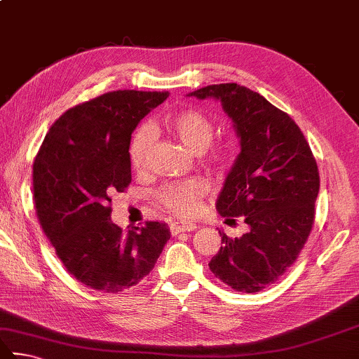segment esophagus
I'll return each instance as SVG.
<instances>
[{"instance_id": "1", "label": "esophagus", "mask_w": 359, "mask_h": 359, "mask_svg": "<svg viewBox=\"0 0 359 359\" xmlns=\"http://www.w3.org/2000/svg\"><path fill=\"white\" fill-rule=\"evenodd\" d=\"M196 229V224L193 223H180V221H175V223L169 224V231H171L172 236H177L180 232H187V231H194Z\"/></svg>"}]
</instances>
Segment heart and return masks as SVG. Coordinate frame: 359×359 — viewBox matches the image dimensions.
Instances as JSON below:
<instances>
[{"label":"heart","instance_id":"1","mask_svg":"<svg viewBox=\"0 0 359 359\" xmlns=\"http://www.w3.org/2000/svg\"><path fill=\"white\" fill-rule=\"evenodd\" d=\"M166 128L193 154H204L202 165L212 171L223 172L231 163V152L224 146L212 144L215 136V127L210 117L198 109H182L179 113L168 116L165 119ZM152 147V130L142 126L133 133L130 142L128 155L130 163L136 172H144L149 168ZM205 194V185L199 179H190L184 182L163 185L155 193V201L177 217H193L199 212L201 199Z\"/></svg>","mask_w":359,"mask_h":359}]
</instances>
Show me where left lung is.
Returning a JSON list of instances; mask_svg holds the SVG:
<instances>
[{
  "label": "left lung",
  "mask_w": 359,
  "mask_h": 359,
  "mask_svg": "<svg viewBox=\"0 0 359 359\" xmlns=\"http://www.w3.org/2000/svg\"><path fill=\"white\" fill-rule=\"evenodd\" d=\"M219 100L240 138L242 152L227 174L217 208L227 221L242 217L250 231L223 246L210 270L237 292L275 284L308 242L320 188L311 147L292 117L237 83L210 84L188 94Z\"/></svg>",
  "instance_id": "left-lung-1"
}]
</instances>
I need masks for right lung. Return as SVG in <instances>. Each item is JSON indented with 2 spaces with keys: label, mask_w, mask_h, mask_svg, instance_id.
Segmentation results:
<instances>
[{
  "label": "right lung",
  "mask_w": 359,
  "mask_h": 359,
  "mask_svg": "<svg viewBox=\"0 0 359 359\" xmlns=\"http://www.w3.org/2000/svg\"><path fill=\"white\" fill-rule=\"evenodd\" d=\"M168 95L126 89L80 103L50 127L36 155L39 223L66 270L90 289L117 293L138 284L171 238L158 221L127 232L111 221V194L132 182L133 130Z\"/></svg>",
  "instance_id": "1"
}]
</instances>
